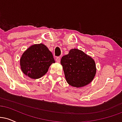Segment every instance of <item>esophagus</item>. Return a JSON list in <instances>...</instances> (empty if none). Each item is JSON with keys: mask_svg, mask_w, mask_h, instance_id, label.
<instances>
[{"mask_svg": "<svg viewBox=\"0 0 122 122\" xmlns=\"http://www.w3.org/2000/svg\"><path fill=\"white\" fill-rule=\"evenodd\" d=\"M60 60H61V58H60V57H57L56 58V62L58 63H60Z\"/></svg>", "mask_w": 122, "mask_h": 122, "instance_id": "esophagus-1", "label": "esophagus"}]
</instances>
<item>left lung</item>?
Masks as SVG:
<instances>
[{
  "label": "left lung",
  "instance_id": "8db88e82",
  "mask_svg": "<svg viewBox=\"0 0 122 122\" xmlns=\"http://www.w3.org/2000/svg\"><path fill=\"white\" fill-rule=\"evenodd\" d=\"M66 82L71 86L80 88L92 81L96 73L94 60L77 49L70 50L61 60Z\"/></svg>",
  "mask_w": 122,
  "mask_h": 122
}]
</instances>
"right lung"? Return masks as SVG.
Returning a JSON list of instances; mask_svg holds the SVG:
<instances>
[{
  "mask_svg": "<svg viewBox=\"0 0 122 122\" xmlns=\"http://www.w3.org/2000/svg\"><path fill=\"white\" fill-rule=\"evenodd\" d=\"M53 63L55 61L52 53L43 43L31 46L25 50L20 59L22 72L32 79L42 77Z\"/></svg>",
  "mask_w": 122,
  "mask_h": 122,
  "instance_id": "1",
  "label": "right lung"
}]
</instances>
